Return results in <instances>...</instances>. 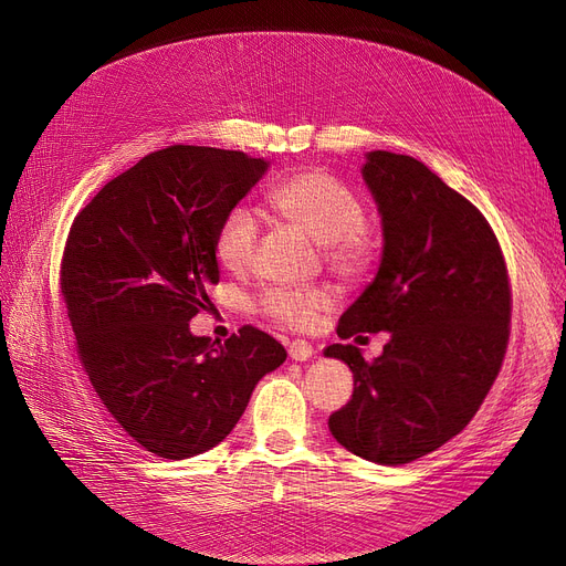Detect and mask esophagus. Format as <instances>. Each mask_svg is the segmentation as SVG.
Wrapping results in <instances>:
<instances>
[{
  "label": "esophagus",
  "instance_id": "1",
  "mask_svg": "<svg viewBox=\"0 0 566 566\" xmlns=\"http://www.w3.org/2000/svg\"><path fill=\"white\" fill-rule=\"evenodd\" d=\"M314 355V346L305 339H295L289 344V358L295 363H305Z\"/></svg>",
  "mask_w": 566,
  "mask_h": 566
}]
</instances>
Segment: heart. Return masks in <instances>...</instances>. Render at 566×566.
Masks as SVG:
<instances>
[{"mask_svg":"<svg viewBox=\"0 0 566 566\" xmlns=\"http://www.w3.org/2000/svg\"><path fill=\"white\" fill-rule=\"evenodd\" d=\"M268 206L284 222L298 227L323 245L325 259L346 277L365 275L378 254L374 231L365 224V203L346 184L328 171L305 167L284 176L268 190ZM256 248V224L248 211L224 218L216 238V256L227 271H243ZM331 286L271 289L263 293L261 310L289 328H307L316 316L333 307Z\"/></svg>","mask_w":566,"mask_h":566,"instance_id":"heart-1","label":"heart"}]
</instances>
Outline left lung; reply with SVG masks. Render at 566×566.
Listing matches in <instances>:
<instances>
[{"label":"left lung","instance_id":"1","mask_svg":"<svg viewBox=\"0 0 566 566\" xmlns=\"http://www.w3.org/2000/svg\"><path fill=\"white\" fill-rule=\"evenodd\" d=\"M363 181L382 252L337 335L390 339L374 363L353 344L323 350L348 365L355 385L328 427L355 457L401 465L454 438L482 406L507 348L512 295L486 218L424 163L369 151Z\"/></svg>","mask_w":566,"mask_h":566}]
</instances>
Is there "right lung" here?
Returning <instances> with one entry per match:
<instances>
[{"label":"right lung","instance_id":"obj_1","mask_svg":"<svg viewBox=\"0 0 566 566\" xmlns=\"http://www.w3.org/2000/svg\"><path fill=\"white\" fill-rule=\"evenodd\" d=\"M268 167L176 144L112 178L71 227L62 295L80 360L118 427L156 457L216 448L286 360L252 325L224 344L190 333L220 282L218 229Z\"/></svg>","mask_w":566,"mask_h":566}]
</instances>
